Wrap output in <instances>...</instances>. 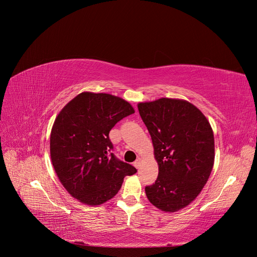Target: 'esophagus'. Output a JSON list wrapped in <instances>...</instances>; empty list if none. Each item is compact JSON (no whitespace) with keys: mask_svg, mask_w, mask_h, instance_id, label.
<instances>
[{"mask_svg":"<svg viewBox=\"0 0 257 257\" xmlns=\"http://www.w3.org/2000/svg\"><path fill=\"white\" fill-rule=\"evenodd\" d=\"M141 160H142V159L139 157V158H138L136 161H134V167H136L137 169H138V168H140V165H141Z\"/></svg>","mask_w":257,"mask_h":257,"instance_id":"esophagus-1","label":"esophagus"}]
</instances>
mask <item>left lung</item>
Here are the masks:
<instances>
[{
  "label": "left lung",
  "instance_id": "1",
  "mask_svg": "<svg viewBox=\"0 0 257 257\" xmlns=\"http://www.w3.org/2000/svg\"><path fill=\"white\" fill-rule=\"evenodd\" d=\"M149 131L158 177L146 186L148 200L158 209L175 212L198 197L214 163V138L205 115L192 103L161 98L139 103Z\"/></svg>",
  "mask_w": 257,
  "mask_h": 257
}]
</instances>
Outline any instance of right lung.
I'll return each instance as SVG.
<instances>
[{"label":"right lung","instance_id":"1","mask_svg":"<svg viewBox=\"0 0 257 257\" xmlns=\"http://www.w3.org/2000/svg\"><path fill=\"white\" fill-rule=\"evenodd\" d=\"M134 113L131 104L109 93L84 91L67 103L54 121L50 153L63 187L86 205H101L113 198L126 176L137 169L118 160L109 131Z\"/></svg>","mask_w":257,"mask_h":257}]
</instances>
